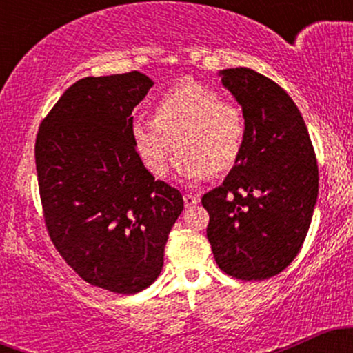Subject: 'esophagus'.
<instances>
[{"instance_id":"esophagus-1","label":"esophagus","mask_w":353,"mask_h":353,"mask_svg":"<svg viewBox=\"0 0 353 353\" xmlns=\"http://www.w3.org/2000/svg\"><path fill=\"white\" fill-rule=\"evenodd\" d=\"M184 204H185V208H194V205L199 204V197L194 196V194H185Z\"/></svg>"}]
</instances>
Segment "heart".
I'll use <instances>...</instances> for the list:
<instances>
[{"label":"heart","mask_w":353,"mask_h":353,"mask_svg":"<svg viewBox=\"0 0 353 353\" xmlns=\"http://www.w3.org/2000/svg\"><path fill=\"white\" fill-rule=\"evenodd\" d=\"M245 132L241 109L196 83L168 91L154 106V119L137 117L131 124L132 143L144 168L156 177L165 176L177 148L176 171L188 184L208 179L210 171L232 169L244 149Z\"/></svg>","instance_id":"b5f03b06"}]
</instances>
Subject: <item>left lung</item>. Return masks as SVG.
<instances>
[{"label":"left lung","mask_w":353,"mask_h":353,"mask_svg":"<svg viewBox=\"0 0 353 353\" xmlns=\"http://www.w3.org/2000/svg\"><path fill=\"white\" fill-rule=\"evenodd\" d=\"M245 117V143L222 185L202 197L217 265L242 281L282 272L309 232L319 196L314 148L295 103L249 68L219 71Z\"/></svg>","instance_id":"left-lung-1"}]
</instances>
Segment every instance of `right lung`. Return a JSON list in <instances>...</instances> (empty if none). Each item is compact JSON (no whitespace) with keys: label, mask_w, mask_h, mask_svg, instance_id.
Listing matches in <instances>:
<instances>
[{"label":"right lung","mask_w":353,"mask_h":353,"mask_svg":"<svg viewBox=\"0 0 353 353\" xmlns=\"http://www.w3.org/2000/svg\"><path fill=\"white\" fill-rule=\"evenodd\" d=\"M139 71L66 89L36 137V171L52 244L81 279L109 292L148 289L184 209L137 156L132 111L152 88Z\"/></svg>","instance_id":"1"}]
</instances>
